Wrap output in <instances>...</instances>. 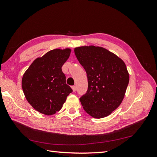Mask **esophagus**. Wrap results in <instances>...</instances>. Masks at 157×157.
<instances>
[{"label":"esophagus","mask_w":157,"mask_h":157,"mask_svg":"<svg viewBox=\"0 0 157 157\" xmlns=\"http://www.w3.org/2000/svg\"><path fill=\"white\" fill-rule=\"evenodd\" d=\"M71 88H72L73 92H75L76 91V86H71Z\"/></svg>","instance_id":"esophagus-1"}]
</instances>
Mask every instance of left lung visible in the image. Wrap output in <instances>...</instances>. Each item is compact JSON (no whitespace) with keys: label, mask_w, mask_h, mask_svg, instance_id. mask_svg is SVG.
I'll return each mask as SVG.
<instances>
[{"label":"left lung","mask_w":157,"mask_h":157,"mask_svg":"<svg viewBox=\"0 0 157 157\" xmlns=\"http://www.w3.org/2000/svg\"><path fill=\"white\" fill-rule=\"evenodd\" d=\"M74 52L87 73L88 90L79 98L84 111L96 119L111 115L121 105L129 84L125 63L100 46H79Z\"/></svg>","instance_id":"8db88e82"}]
</instances>
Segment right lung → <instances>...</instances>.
I'll return each instance as SVG.
<instances>
[{"instance_id":"obj_1","label":"right lung","mask_w":157,"mask_h":157,"mask_svg":"<svg viewBox=\"0 0 157 157\" xmlns=\"http://www.w3.org/2000/svg\"><path fill=\"white\" fill-rule=\"evenodd\" d=\"M70 48H56L36 59L23 75L21 86L28 102L36 111L51 115L61 109L73 92L66 84L62 66L69 57Z\"/></svg>"}]
</instances>
